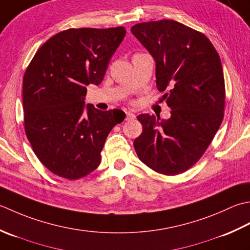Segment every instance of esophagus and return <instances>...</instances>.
Instances as JSON below:
<instances>
[{
    "label": "esophagus",
    "instance_id": "obj_1",
    "mask_svg": "<svg viewBox=\"0 0 250 250\" xmlns=\"http://www.w3.org/2000/svg\"><path fill=\"white\" fill-rule=\"evenodd\" d=\"M135 119H136V115L134 113H131V112H126V118H125L126 121H132Z\"/></svg>",
    "mask_w": 250,
    "mask_h": 250
}]
</instances>
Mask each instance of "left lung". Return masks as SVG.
I'll use <instances>...</instances> for the list:
<instances>
[{
	"instance_id": "8db88e82",
	"label": "left lung",
	"mask_w": 250,
	"mask_h": 250,
	"mask_svg": "<svg viewBox=\"0 0 250 250\" xmlns=\"http://www.w3.org/2000/svg\"><path fill=\"white\" fill-rule=\"evenodd\" d=\"M131 32L153 56L156 86L171 109L168 120L140 114L134 141L142 163L160 174L185 172L205 153L223 120L226 86L216 48L205 34L175 20L137 23Z\"/></svg>"
}]
</instances>
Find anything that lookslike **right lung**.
Returning a JSON list of instances; mask_svg holds the SVG:
<instances>
[{
	"instance_id": "obj_1",
	"label": "right lung",
	"mask_w": 250,
	"mask_h": 250,
	"mask_svg": "<svg viewBox=\"0 0 250 250\" xmlns=\"http://www.w3.org/2000/svg\"><path fill=\"white\" fill-rule=\"evenodd\" d=\"M124 27L68 29L47 40L23 75L24 131L49 171L76 180L99 166L106 137L125 119L121 110H85L86 86L99 85L125 38Z\"/></svg>"
}]
</instances>
